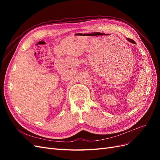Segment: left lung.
<instances>
[{
    "mask_svg": "<svg viewBox=\"0 0 160 160\" xmlns=\"http://www.w3.org/2000/svg\"><path fill=\"white\" fill-rule=\"evenodd\" d=\"M127 39H128V41H129V42H132V43H135V42L133 41V40H132V39H130V38H127Z\"/></svg>",
    "mask_w": 160,
    "mask_h": 160,
    "instance_id": "left-lung-1",
    "label": "left lung"
}]
</instances>
